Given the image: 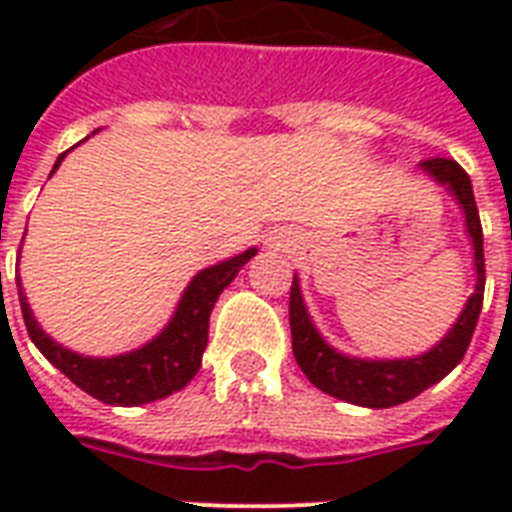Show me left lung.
Masks as SVG:
<instances>
[{
    "instance_id": "left-lung-1",
    "label": "left lung",
    "mask_w": 512,
    "mask_h": 512,
    "mask_svg": "<svg viewBox=\"0 0 512 512\" xmlns=\"http://www.w3.org/2000/svg\"><path fill=\"white\" fill-rule=\"evenodd\" d=\"M420 170L428 172L436 183L446 185L452 196L465 209V225H468L470 239H473V260H476V292L465 303V311L454 327L446 332V337L436 348L414 358H393V361H364V358H350L345 353H337L324 337L316 332L311 316L305 311L300 284L292 279L289 289V327H292V350L305 377L319 390L329 396L348 401L356 406H369V409H388V406L404 404L420 396L422 390L444 380L454 366L460 364L465 350L470 345V337L476 332L478 313L484 305V231H481V217H478L476 196L470 185L468 172L462 170L454 159H425L420 162Z\"/></svg>"
}]
</instances>
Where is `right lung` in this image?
Returning <instances> with one entry per match:
<instances>
[{"instance_id":"obj_1","label":"right lung","mask_w":512,"mask_h":512,"mask_svg":"<svg viewBox=\"0 0 512 512\" xmlns=\"http://www.w3.org/2000/svg\"><path fill=\"white\" fill-rule=\"evenodd\" d=\"M66 154L58 156L52 172L58 170ZM255 255L257 249H247L244 255H236L225 263H217L196 273L162 335L154 337L143 348L122 353V356H79L74 350L50 340L42 332V327L36 324L34 313L26 303V295L18 287L20 311H23L28 337L34 340L36 348L42 350V356L52 366H58L76 388H82L92 398L111 406L148 404V401L167 398L175 390L185 388L193 380V374L199 372L201 353L207 348L209 337V313L215 308L220 292L236 279L241 265L249 263Z\"/></svg>"}]
</instances>
